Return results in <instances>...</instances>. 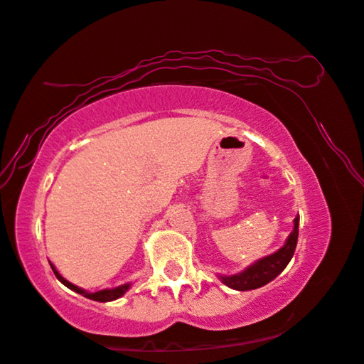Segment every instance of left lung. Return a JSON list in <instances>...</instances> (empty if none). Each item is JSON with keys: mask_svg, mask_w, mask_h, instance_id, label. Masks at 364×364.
I'll return each instance as SVG.
<instances>
[{"mask_svg": "<svg viewBox=\"0 0 364 364\" xmlns=\"http://www.w3.org/2000/svg\"><path fill=\"white\" fill-rule=\"evenodd\" d=\"M297 238H299V217L294 220V230L291 236H289L286 245H284L281 250L274 252L271 256H266L259 259L255 264L247 267L243 272L235 274V276H221L220 279L223 284L236 289V291H251V289H257L261 286H266L267 282H271L274 277H277L289 261L292 259L294 251H296L297 246Z\"/></svg>", "mask_w": 364, "mask_h": 364, "instance_id": "8db88e82", "label": "left lung"}]
</instances>
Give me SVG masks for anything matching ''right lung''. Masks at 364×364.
Listing matches in <instances>:
<instances>
[{
    "instance_id": "obj_1",
    "label": "right lung",
    "mask_w": 364,
    "mask_h": 364,
    "mask_svg": "<svg viewBox=\"0 0 364 364\" xmlns=\"http://www.w3.org/2000/svg\"><path fill=\"white\" fill-rule=\"evenodd\" d=\"M50 267H52V271H54L55 277L59 279V281H60L62 284H64V286H67L68 289H72V291H75V292H78V294H83V296L88 297V299L97 300V302H109V300H114V299H118V297L123 296V294L129 289V284H124V286H119V287H114V289H105V291H98V292H92V294H90V292L82 291V289H78L77 286H73V284L65 281V279L62 277L60 274L55 271V267L52 266V264H50Z\"/></svg>"
}]
</instances>
